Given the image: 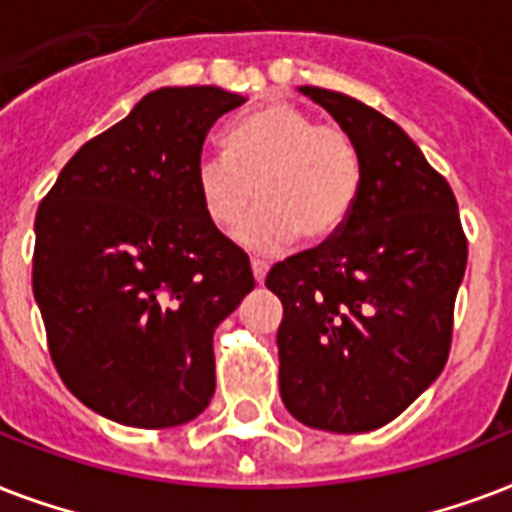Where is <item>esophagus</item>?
Listing matches in <instances>:
<instances>
[{"mask_svg": "<svg viewBox=\"0 0 512 512\" xmlns=\"http://www.w3.org/2000/svg\"><path fill=\"white\" fill-rule=\"evenodd\" d=\"M251 269H253V277H256V283H264V277H267V264L259 259L251 261Z\"/></svg>", "mask_w": 512, "mask_h": 512, "instance_id": "1", "label": "esophagus"}]
</instances>
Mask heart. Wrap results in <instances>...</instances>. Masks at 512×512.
Listing matches in <instances>:
<instances>
[{"instance_id": "obj_1", "label": "heart", "mask_w": 512, "mask_h": 512, "mask_svg": "<svg viewBox=\"0 0 512 512\" xmlns=\"http://www.w3.org/2000/svg\"><path fill=\"white\" fill-rule=\"evenodd\" d=\"M224 154H202L194 168L202 211L219 232L245 219L248 248H280L301 235L326 243L342 232L360 192V157L336 125H320L291 101H272L224 138Z\"/></svg>"}]
</instances>
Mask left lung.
Segmentation results:
<instances>
[{
	"label": "left lung",
	"instance_id": "left-lung-1",
	"mask_svg": "<svg viewBox=\"0 0 512 512\" xmlns=\"http://www.w3.org/2000/svg\"><path fill=\"white\" fill-rule=\"evenodd\" d=\"M299 93L352 138L360 192L339 235L269 269L280 398L301 425L368 433L446 366L467 240L451 186L395 122L336 90Z\"/></svg>",
	"mask_w": 512,
	"mask_h": 512
}]
</instances>
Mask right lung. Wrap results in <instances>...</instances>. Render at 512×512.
I'll list each match as a JSON object with an SVG mask.
<instances>
[{
    "label": "right lung",
    "mask_w": 512,
    "mask_h": 512,
    "mask_svg": "<svg viewBox=\"0 0 512 512\" xmlns=\"http://www.w3.org/2000/svg\"><path fill=\"white\" fill-rule=\"evenodd\" d=\"M245 104L213 85L146 93L87 141L34 221V299L63 384L128 427L184 425L216 390L213 331L251 261L202 211L208 130Z\"/></svg>",
    "instance_id": "obj_1"
}]
</instances>
